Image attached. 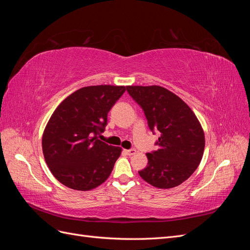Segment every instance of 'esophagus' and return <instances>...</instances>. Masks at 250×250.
<instances>
[{
  "label": "esophagus",
  "instance_id": "1",
  "mask_svg": "<svg viewBox=\"0 0 250 250\" xmlns=\"http://www.w3.org/2000/svg\"><path fill=\"white\" fill-rule=\"evenodd\" d=\"M124 152L127 155H133V154L137 153V150H135V149H128V150H124Z\"/></svg>",
  "mask_w": 250,
  "mask_h": 250
}]
</instances>
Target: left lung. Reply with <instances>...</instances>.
Returning <instances> with one entry per match:
<instances>
[{
  "label": "left lung",
  "mask_w": 250,
  "mask_h": 250,
  "mask_svg": "<svg viewBox=\"0 0 250 250\" xmlns=\"http://www.w3.org/2000/svg\"><path fill=\"white\" fill-rule=\"evenodd\" d=\"M127 92L143 108L151 131L158 130V149L147 153L148 166L139 171L160 188L177 187L197 169L204 151V132L188 104L167 88L129 85Z\"/></svg>",
  "instance_id": "left-lung-1"
}]
</instances>
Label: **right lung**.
Returning <instances> with one entry per match:
<instances>
[{"label":"right lung","instance_id":"1","mask_svg":"<svg viewBox=\"0 0 250 250\" xmlns=\"http://www.w3.org/2000/svg\"><path fill=\"white\" fill-rule=\"evenodd\" d=\"M125 86L82 87L60 103L42 134V152L50 171L65 187L89 191L108 178L122 148L98 140L107 113Z\"/></svg>","mask_w":250,"mask_h":250}]
</instances>
